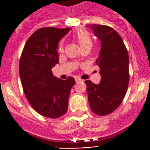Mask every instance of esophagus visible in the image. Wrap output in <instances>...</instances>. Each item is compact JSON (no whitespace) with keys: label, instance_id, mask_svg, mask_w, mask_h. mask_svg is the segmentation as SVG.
I'll return each instance as SVG.
<instances>
[{"label":"esophagus","instance_id":"esophagus-1","mask_svg":"<svg viewBox=\"0 0 150 150\" xmlns=\"http://www.w3.org/2000/svg\"><path fill=\"white\" fill-rule=\"evenodd\" d=\"M75 82H76V83H80V82H82V81H83V80L81 79L79 77H75Z\"/></svg>","mask_w":150,"mask_h":150}]
</instances>
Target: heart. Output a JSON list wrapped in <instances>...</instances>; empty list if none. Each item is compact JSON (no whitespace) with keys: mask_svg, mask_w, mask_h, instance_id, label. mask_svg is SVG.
<instances>
[{"mask_svg":"<svg viewBox=\"0 0 150 150\" xmlns=\"http://www.w3.org/2000/svg\"><path fill=\"white\" fill-rule=\"evenodd\" d=\"M75 39L83 50L85 48L90 49L93 45V40L90 37V34L86 30H79L75 34ZM63 50H64V45L63 42H60L58 46V51L63 52Z\"/></svg>","mask_w":150,"mask_h":150,"instance_id":"heart-1","label":"heart"}]
</instances>
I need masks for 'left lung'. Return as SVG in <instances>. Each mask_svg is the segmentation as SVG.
I'll return each mask as SVG.
<instances>
[{
    "label": "left lung",
    "instance_id": "left-lung-1",
    "mask_svg": "<svg viewBox=\"0 0 150 150\" xmlns=\"http://www.w3.org/2000/svg\"><path fill=\"white\" fill-rule=\"evenodd\" d=\"M100 40V50L96 64L101 76L97 85L85 81L88 100L93 112L105 116L115 111L123 101L129 83V57L120 35L105 25L88 26Z\"/></svg>",
    "mask_w": 150,
    "mask_h": 150
}]
</instances>
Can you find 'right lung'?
Here are the masks:
<instances>
[{
  "label": "right lung",
  "instance_id": "right-lung-1",
  "mask_svg": "<svg viewBox=\"0 0 150 150\" xmlns=\"http://www.w3.org/2000/svg\"><path fill=\"white\" fill-rule=\"evenodd\" d=\"M71 28L44 27L28 38L19 60V75L23 92L32 108L48 118L67 112L75 79L54 77L52 67L59 63L58 43Z\"/></svg>",
  "mask_w": 150,
  "mask_h": 150
}]
</instances>
